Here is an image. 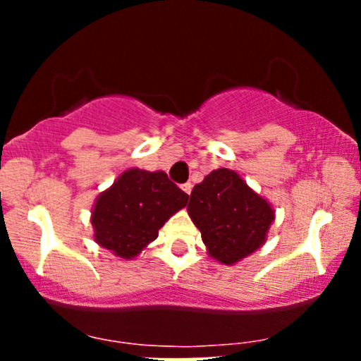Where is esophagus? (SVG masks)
I'll use <instances>...</instances> for the list:
<instances>
[{
  "instance_id": "34e87169",
  "label": "esophagus",
  "mask_w": 361,
  "mask_h": 361,
  "mask_svg": "<svg viewBox=\"0 0 361 361\" xmlns=\"http://www.w3.org/2000/svg\"><path fill=\"white\" fill-rule=\"evenodd\" d=\"M181 188H183V192H185V193H188V195H190V193H192L193 185H192V183H185L183 186H181Z\"/></svg>"
}]
</instances>
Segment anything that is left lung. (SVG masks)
Instances as JSON below:
<instances>
[{
	"mask_svg": "<svg viewBox=\"0 0 361 361\" xmlns=\"http://www.w3.org/2000/svg\"><path fill=\"white\" fill-rule=\"evenodd\" d=\"M188 214L212 258L233 264L263 244L273 209L231 169H214L193 186Z\"/></svg>",
	"mask_w": 361,
	"mask_h": 361,
	"instance_id": "obj_1",
	"label": "left lung"
}]
</instances>
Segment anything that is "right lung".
Returning <instances> with one entry per match:
<instances>
[{
	"label": "right lung",
	"instance_id": "right-lung-1",
	"mask_svg": "<svg viewBox=\"0 0 361 361\" xmlns=\"http://www.w3.org/2000/svg\"><path fill=\"white\" fill-rule=\"evenodd\" d=\"M186 202L188 195L166 173L128 169L98 197L91 217L94 239L120 258H134Z\"/></svg>",
	"mask_w": 361,
	"mask_h": 361
}]
</instances>
